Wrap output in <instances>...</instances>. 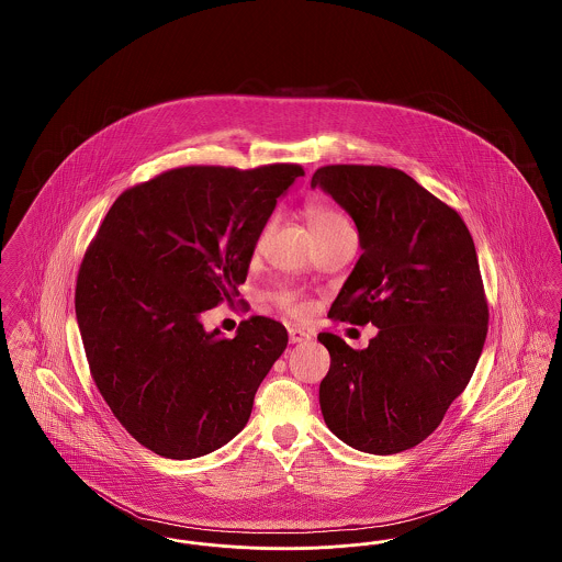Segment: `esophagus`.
Returning a JSON list of instances; mask_svg holds the SVG:
<instances>
[{"label":"esophagus","mask_w":562,"mask_h":562,"mask_svg":"<svg viewBox=\"0 0 562 562\" xmlns=\"http://www.w3.org/2000/svg\"><path fill=\"white\" fill-rule=\"evenodd\" d=\"M289 339H291V344L310 341V339H312V333H307V330H303V328H296V326H291V328H289Z\"/></svg>","instance_id":"esophagus-1"}]
</instances>
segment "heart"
Returning <instances> with one entry per match:
<instances>
[{"label":"heart","instance_id":"obj_1","mask_svg":"<svg viewBox=\"0 0 562 562\" xmlns=\"http://www.w3.org/2000/svg\"><path fill=\"white\" fill-rule=\"evenodd\" d=\"M305 214H307V223H310L314 236L316 234H324V232L339 229V227H348V221L344 218V214L337 213L335 209H330V206H326L322 202H310L307 209H305ZM282 303L294 316H303L310 310L307 303L299 301L294 294H284Z\"/></svg>","mask_w":562,"mask_h":562}]
</instances>
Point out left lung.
Segmentation results:
<instances>
[{
  "instance_id": "left-lung-1",
  "label": "left lung",
  "mask_w": 562,
  "mask_h": 562,
  "mask_svg": "<svg viewBox=\"0 0 562 562\" xmlns=\"http://www.w3.org/2000/svg\"><path fill=\"white\" fill-rule=\"evenodd\" d=\"M312 188L353 218L362 248L328 316L379 328L364 349L318 335L330 353L324 422L358 451L401 453L440 426L479 364L488 307L474 240L457 211L396 168L322 166Z\"/></svg>"
}]
</instances>
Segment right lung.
I'll return each instance as SVG.
<instances>
[{"instance_id": "1", "label": "right lung", "mask_w": 562, "mask_h": 562, "mask_svg": "<svg viewBox=\"0 0 562 562\" xmlns=\"http://www.w3.org/2000/svg\"><path fill=\"white\" fill-rule=\"evenodd\" d=\"M299 164L186 166L126 189L88 246L76 316L92 379L136 442L168 459L213 453L240 434L289 344L255 316L234 339L202 314L236 303L257 240Z\"/></svg>"}]
</instances>
